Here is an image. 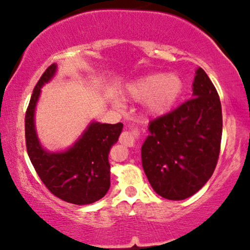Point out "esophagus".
<instances>
[{"instance_id": "obj_1", "label": "esophagus", "mask_w": 250, "mask_h": 250, "mask_svg": "<svg viewBox=\"0 0 250 250\" xmlns=\"http://www.w3.org/2000/svg\"><path fill=\"white\" fill-rule=\"evenodd\" d=\"M140 137V130L137 128H133L130 130L123 131L120 136V142L128 147H134Z\"/></svg>"}]
</instances>
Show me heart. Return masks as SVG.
I'll return each mask as SVG.
<instances>
[{
	"label": "heart",
	"mask_w": 250,
	"mask_h": 250,
	"mask_svg": "<svg viewBox=\"0 0 250 250\" xmlns=\"http://www.w3.org/2000/svg\"><path fill=\"white\" fill-rule=\"evenodd\" d=\"M183 90V81L175 74H149L128 85L127 94L135 101H145V108L151 115H160L175 104Z\"/></svg>",
	"instance_id": "1"
}]
</instances>
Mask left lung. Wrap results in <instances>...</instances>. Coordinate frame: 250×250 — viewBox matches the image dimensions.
<instances>
[{
  "instance_id": "obj_1",
  "label": "left lung",
  "mask_w": 250,
  "mask_h": 250,
  "mask_svg": "<svg viewBox=\"0 0 250 250\" xmlns=\"http://www.w3.org/2000/svg\"><path fill=\"white\" fill-rule=\"evenodd\" d=\"M142 167L149 183L167 200H185L213 175L222 137L219 94L202 68L196 70L193 99L149 122Z\"/></svg>"
}]
</instances>
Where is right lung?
I'll list each match as a JSON object with an SVG mask.
<instances>
[{"label":"right lung","mask_w":250,"mask_h":250,"mask_svg":"<svg viewBox=\"0 0 250 250\" xmlns=\"http://www.w3.org/2000/svg\"><path fill=\"white\" fill-rule=\"evenodd\" d=\"M54 63L43 73L25 113V145L37 175L56 197L74 205H90L102 199L110 187L108 156L123 125L91 122L69 149L50 153L42 147L35 129V108L41 88L55 75Z\"/></svg>","instance_id":"obj_1"}]
</instances>
